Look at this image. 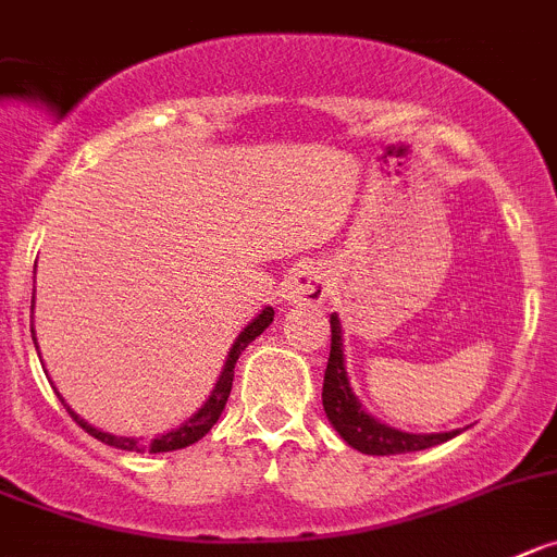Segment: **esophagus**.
<instances>
[{
	"mask_svg": "<svg viewBox=\"0 0 557 557\" xmlns=\"http://www.w3.org/2000/svg\"><path fill=\"white\" fill-rule=\"evenodd\" d=\"M282 300L287 304H323L329 295V278L318 262H300L293 273L282 282L278 289Z\"/></svg>",
	"mask_w": 557,
	"mask_h": 557,
	"instance_id": "obj_1",
	"label": "esophagus"
}]
</instances>
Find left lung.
Returning <instances> with one entry per match:
<instances>
[{
	"label": "left lung",
	"mask_w": 557,
	"mask_h": 557,
	"mask_svg": "<svg viewBox=\"0 0 557 557\" xmlns=\"http://www.w3.org/2000/svg\"><path fill=\"white\" fill-rule=\"evenodd\" d=\"M323 408L331 425L336 428L354 450L367 456H397V453L428 450L442 445L447 438L458 436L461 431L447 433H406L397 428L384 425L361 408L359 397L354 395L345 372V354H342V325L336 314H331V354L323 379Z\"/></svg>",
	"instance_id": "obj_1"
}]
</instances>
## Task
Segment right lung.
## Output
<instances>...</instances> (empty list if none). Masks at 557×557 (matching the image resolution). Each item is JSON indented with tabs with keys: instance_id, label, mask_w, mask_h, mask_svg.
I'll return each instance as SVG.
<instances>
[{
	"instance_id": "1",
	"label": "right lung",
	"mask_w": 557,
	"mask_h": 557,
	"mask_svg": "<svg viewBox=\"0 0 557 557\" xmlns=\"http://www.w3.org/2000/svg\"><path fill=\"white\" fill-rule=\"evenodd\" d=\"M33 306H35V293H33ZM273 309H262V314H257V318L251 320V323L245 325L243 334L237 336V342L232 345V350H228V359H226V367H223L221 372V379H218L215 389H212V395H209V400L203 403L201 408H198L196 414L190 417L187 422H182L178 428H173V431L162 433V436L151 438V442H137V438H126V436H112V433H104L99 431V428L88 425V422L82 420V417H76L74 411H71L69 406H65V411H69L71 417H74L76 425L82 428L85 433H90L94 438H99V442H104V445L110 447H119V450H132V453H143V450H149V453H168V450H182V447H190L196 445L198 438H203L209 433V428L215 425L218 417H221V411L226 408V400H228V392H232V381H234V364H237L239 354H243L248 345H251L253 339H257L259 334H262L264 329H268L270 323H273ZM33 342H35V331H33Z\"/></svg>"
}]
</instances>
